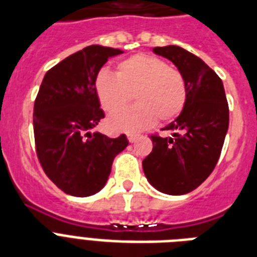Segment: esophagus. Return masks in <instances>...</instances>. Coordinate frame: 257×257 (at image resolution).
<instances>
[{"label": "esophagus", "mask_w": 257, "mask_h": 257, "mask_svg": "<svg viewBox=\"0 0 257 257\" xmlns=\"http://www.w3.org/2000/svg\"><path fill=\"white\" fill-rule=\"evenodd\" d=\"M127 139H128V142H130V143H134V142L138 139V137L134 134H127Z\"/></svg>", "instance_id": "esophagus-1"}]
</instances>
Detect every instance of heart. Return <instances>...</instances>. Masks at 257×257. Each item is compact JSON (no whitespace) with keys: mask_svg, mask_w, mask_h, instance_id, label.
<instances>
[{"mask_svg":"<svg viewBox=\"0 0 257 257\" xmlns=\"http://www.w3.org/2000/svg\"><path fill=\"white\" fill-rule=\"evenodd\" d=\"M95 90L103 110L115 112L136 95L138 105L110 116L112 130L139 133L154 122H170L183 110L187 85L179 70L163 59L135 54L116 67V75L102 71L95 79Z\"/></svg>","mask_w":257,"mask_h":257,"instance_id":"heart-1","label":"heart"}]
</instances>
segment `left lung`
<instances>
[{"instance_id":"1","label":"left lung","mask_w":257,"mask_h":257,"mask_svg":"<svg viewBox=\"0 0 257 257\" xmlns=\"http://www.w3.org/2000/svg\"><path fill=\"white\" fill-rule=\"evenodd\" d=\"M184 77L187 99L175 120L162 128L170 137H151L153 151L143 161L149 183L167 195L194 191L216 166L227 131L229 111L224 86L202 59L180 46L154 47Z\"/></svg>"}]
</instances>
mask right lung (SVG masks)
I'll return each mask as SVG.
<instances>
[{
	"mask_svg": "<svg viewBox=\"0 0 257 257\" xmlns=\"http://www.w3.org/2000/svg\"><path fill=\"white\" fill-rule=\"evenodd\" d=\"M122 53L87 46L51 67L41 83L33 114L37 157L51 182L71 196L99 192L114 158L128 145L124 134L112 139L91 133L104 118L95 79L107 59Z\"/></svg>",
	"mask_w": 257,
	"mask_h": 257,
	"instance_id": "right-lung-1",
	"label": "right lung"
}]
</instances>
